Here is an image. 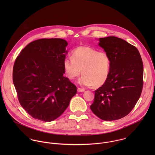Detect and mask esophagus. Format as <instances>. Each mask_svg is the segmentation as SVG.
<instances>
[{
    "mask_svg": "<svg viewBox=\"0 0 155 155\" xmlns=\"http://www.w3.org/2000/svg\"><path fill=\"white\" fill-rule=\"evenodd\" d=\"M78 92H84V91H85V89L78 88Z\"/></svg>",
    "mask_w": 155,
    "mask_h": 155,
    "instance_id": "34e87169",
    "label": "esophagus"
}]
</instances>
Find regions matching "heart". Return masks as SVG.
Segmentation results:
<instances>
[{
	"mask_svg": "<svg viewBox=\"0 0 155 155\" xmlns=\"http://www.w3.org/2000/svg\"><path fill=\"white\" fill-rule=\"evenodd\" d=\"M67 76L70 79L83 74L79 84L83 87H98L106 81L110 71V59L103 51L98 52L88 46H81L71 52V58L63 61Z\"/></svg>",
	"mask_w": 155,
	"mask_h": 155,
	"instance_id": "heart-1",
	"label": "heart"
}]
</instances>
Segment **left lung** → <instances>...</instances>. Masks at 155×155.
Returning <instances> with one entry per match:
<instances>
[{
  "label": "left lung",
  "mask_w": 155,
  "mask_h": 155,
  "mask_svg": "<svg viewBox=\"0 0 155 155\" xmlns=\"http://www.w3.org/2000/svg\"><path fill=\"white\" fill-rule=\"evenodd\" d=\"M110 59L105 83L95 91L90 108L99 118L114 120L126 116L138 101L143 86V64L137 48L114 36L100 38Z\"/></svg>",
  "instance_id": "obj_1"
}]
</instances>
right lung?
Listing matches in <instances>:
<instances>
[{"instance_id":"add662e5","label":"right lung","mask_w":155,"mask_h":155,"mask_svg":"<svg viewBox=\"0 0 155 155\" xmlns=\"http://www.w3.org/2000/svg\"><path fill=\"white\" fill-rule=\"evenodd\" d=\"M67 45L59 38L38 39L27 45L15 61L12 78L19 102L35 119H56L77 93L63 76Z\"/></svg>"}]
</instances>
